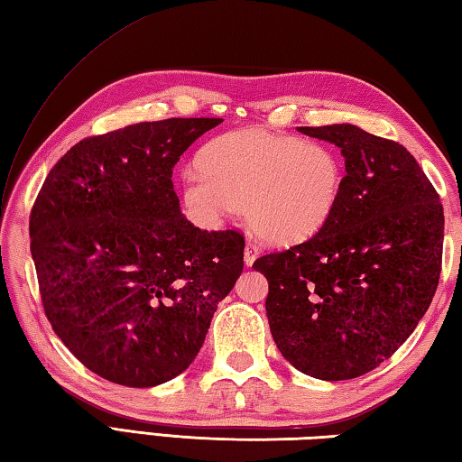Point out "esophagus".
<instances>
[{"label": "esophagus", "instance_id": "1", "mask_svg": "<svg viewBox=\"0 0 462 462\" xmlns=\"http://www.w3.org/2000/svg\"><path fill=\"white\" fill-rule=\"evenodd\" d=\"M259 254H261V247L257 245V243L247 241L245 254H243V259H245V263H247V265H254V261L259 257Z\"/></svg>", "mask_w": 462, "mask_h": 462}]
</instances>
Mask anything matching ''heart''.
<instances>
[{
	"instance_id": "obj_1",
	"label": "heart",
	"mask_w": 462,
	"mask_h": 462,
	"mask_svg": "<svg viewBox=\"0 0 462 462\" xmlns=\"http://www.w3.org/2000/svg\"><path fill=\"white\" fill-rule=\"evenodd\" d=\"M199 172L182 177V199L215 221L243 207L251 227L277 243L316 235L332 219L344 182L336 149L267 130H235L197 156Z\"/></svg>"
}]
</instances>
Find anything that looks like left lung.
Returning a JSON list of instances; mask_svg holds the SVG:
<instances>
[{
    "label": "left lung",
    "mask_w": 462,
    "mask_h": 462,
    "mask_svg": "<svg viewBox=\"0 0 462 462\" xmlns=\"http://www.w3.org/2000/svg\"><path fill=\"white\" fill-rule=\"evenodd\" d=\"M342 149L336 211L300 245L259 257L269 328L283 358L319 380L358 378L388 360L437 291L445 213L402 144L354 125L300 126Z\"/></svg>",
    "instance_id": "obj_1"
}]
</instances>
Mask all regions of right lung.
<instances>
[{"instance_id": "add662e5", "label": "right lung", "mask_w": 462, "mask_h": 462, "mask_svg": "<svg viewBox=\"0 0 462 462\" xmlns=\"http://www.w3.org/2000/svg\"><path fill=\"white\" fill-rule=\"evenodd\" d=\"M223 118L138 123L74 144L30 215L43 311L104 380L151 388L185 372L243 272L239 231L180 213L172 167Z\"/></svg>"}]
</instances>
